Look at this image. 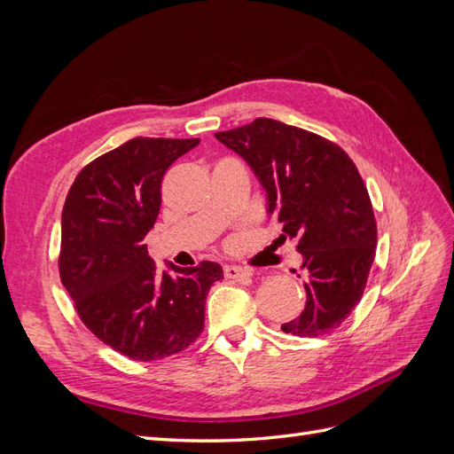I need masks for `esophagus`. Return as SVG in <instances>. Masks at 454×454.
Listing matches in <instances>:
<instances>
[{"mask_svg": "<svg viewBox=\"0 0 454 454\" xmlns=\"http://www.w3.org/2000/svg\"><path fill=\"white\" fill-rule=\"evenodd\" d=\"M223 274L229 280H248L252 277V272L248 269H242L237 265H225Z\"/></svg>", "mask_w": 454, "mask_h": 454, "instance_id": "34e87169", "label": "esophagus"}]
</instances>
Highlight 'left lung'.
Returning <instances> with one entry per match:
<instances>
[{"label":"left lung","mask_w":454,"mask_h":454,"mask_svg":"<svg viewBox=\"0 0 454 454\" xmlns=\"http://www.w3.org/2000/svg\"><path fill=\"white\" fill-rule=\"evenodd\" d=\"M215 138L250 164L282 225L280 239H295L303 254L307 305L282 332H333L360 303L377 248L373 206L356 164L337 144L267 117Z\"/></svg>","instance_id":"left-lung-1"}]
</instances>
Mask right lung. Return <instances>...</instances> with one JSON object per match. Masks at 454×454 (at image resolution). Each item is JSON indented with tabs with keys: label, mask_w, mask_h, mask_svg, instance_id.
Instances as JSON below:
<instances>
[{
	"label": "right lung",
	"mask_w": 454,
	"mask_h": 454,
	"mask_svg": "<svg viewBox=\"0 0 454 454\" xmlns=\"http://www.w3.org/2000/svg\"><path fill=\"white\" fill-rule=\"evenodd\" d=\"M199 138H132L89 162L67 191L59 270L90 332L130 360L168 358L204 329L212 261L159 272L144 244L160 208L170 164Z\"/></svg>",
	"instance_id": "add662e5"
}]
</instances>
